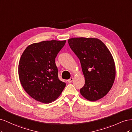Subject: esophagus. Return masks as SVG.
I'll use <instances>...</instances> for the list:
<instances>
[{"instance_id":"obj_1","label":"esophagus","mask_w":132,"mask_h":132,"mask_svg":"<svg viewBox=\"0 0 132 132\" xmlns=\"http://www.w3.org/2000/svg\"><path fill=\"white\" fill-rule=\"evenodd\" d=\"M73 80H74L73 78H70L69 80H68L67 81H68V82L69 83H70V82H71L73 81Z\"/></svg>"}]
</instances>
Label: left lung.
<instances>
[{
  "mask_svg": "<svg viewBox=\"0 0 132 132\" xmlns=\"http://www.w3.org/2000/svg\"><path fill=\"white\" fill-rule=\"evenodd\" d=\"M68 42L80 60L85 77L81 95L91 101L104 97L112 86L116 76L115 64L109 50L96 38H72Z\"/></svg>",
  "mask_w": 132,
  "mask_h": 132,
  "instance_id": "obj_1",
  "label": "left lung"
}]
</instances>
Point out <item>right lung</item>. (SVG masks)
<instances>
[{
  "label": "right lung",
  "mask_w": 132,
  "mask_h": 132,
  "mask_svg": "<svg viewBox=\"0 0 132 132\" xmlns=\"http://www.w3.org/2000/svg\"><path fill=\"white\" fill-rule=\"evenodd\" d=\"M66 41H45L29 45L19 63L20 81L30 96L44 103L55 101L66 84L60 80L55 58Z\"/></svg>",
  "instance_id": "right-lung-1"
}]
</instances>
